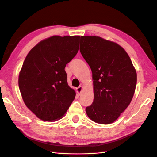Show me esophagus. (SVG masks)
<instances>
[{
    "label": "esophagus",
    "mask_w": 157,
    "mask_h": 157,
    "mask_svg": "<svg viewBox=\"0 0 157 157\" xmlns=\"http://www.w3.org/2000/svg\"><path fill=\"white\" fill-rule=\"evenodd\" d=\"M82 89H83V87H82V86H79L78 87L76 88V92H77V94H79V95L81 94L82 91Z\"/></svg>",
    "instance_id": "1"
}]
</instances>
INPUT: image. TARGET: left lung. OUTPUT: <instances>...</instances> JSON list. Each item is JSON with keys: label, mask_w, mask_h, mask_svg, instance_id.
Returning a JSON list of instances; mask_svg holds the SVG:
<instances>
[{"label": "left lung", "mask_w": 157, "mask_h": 157, "mask_svg": "<svg viewBox=\"0 0 157 157\" xmlns=\"http://www.w3.org/2000/svg\"><path fill=\"white\" fill-rule=\"evenodd\" d=\"M80 51L92 72L94 102L85 109L96 123L115 122L133 97L137 72L131 58L117 43L98 36H81Z\"/></svg>", "instance_id": "obj_1"}]
</instances>
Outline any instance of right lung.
<instances>
[{
	"label": "right lung",
	"mask_w": 157,
	"mask_h": 157,
	"mask_svg": "<svg viewBox=\"0 0 157 157\" xmlns=\"http://www.w3.org/2000/svg\"><path fill=\"white\" fill-rule=\"evenodd\" d=\"M80 36L54 35L33 48L19 73L23 101L40 120L56 121L64 116L76 92L69 87L65 67L77 54Z\"/></svg>",
	"instance_id": "add662e5"
}]
</instances>
